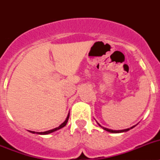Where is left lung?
Segmentation results:
<instances>
[{"instance_id":"8db88e82","label":"left lung","mask_w":160,"mask_h":160,"mask_svg":"<svg viewBox=\"0 0 160 160\" xmlns=\"http://www.w3.org/2000/svg\"><path fill=\"white\" fill-rule=\"evenodd\" d=\"M98 125H99V127H101V128H102V129H104L105 131H108V132H111V133H121V132H126V131H128L129 130L132 129L133 128H135V126H133V127H131V128H128V129H124V130H120V131H113V130H111V129H108V128H103V127H102L101 125H100L99 123H98Z\"/></svg>"}]
</instances>
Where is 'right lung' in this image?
<instances>
[{"label":"right lung","instance_id":"right-lung-1","mask_svg":"<svg viewBox=\"0 0 160 160\" xmlns=\"http://www.w3.org/2000/svg\"><path fill=\"white\" fill-rule=\"evenodd\" d=\"M69 117H70V113H69V114H68L67 117H66V120H65V121H64V122H62V123L61 124V125L59 126L58 128H54V129L49 130V131H44V132H37V134H38V135H48V134H50V133H52V132H54V131H58V130L61 129V128H64L65 126L66 125V123H67V122H68V119H69ZM29 132H31V133H33V134H34V133H35V131H29Z\"/></svg>","mask_w":160,"mask_h":160}]
</instances>
